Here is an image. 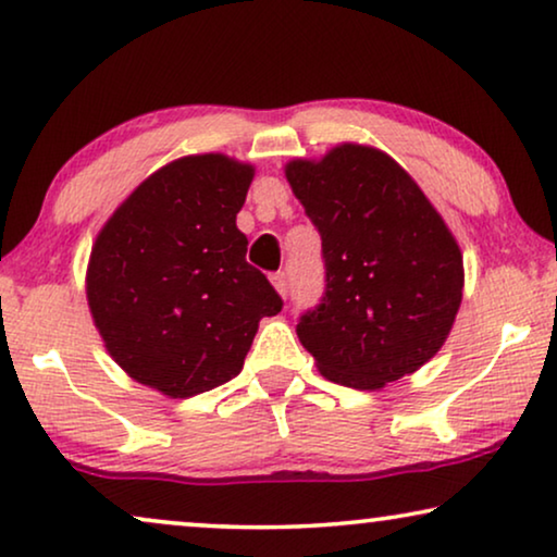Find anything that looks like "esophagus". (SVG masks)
Returning <instances> with one entry per match:
<instances>
[{"label": "esophagus", "mask_w": 557, "mask_h": 557, "mask_svg": "<svg viewBox=\"0 0 557 557\" xmlns=\"http://www.w3.org/2000/svg\"><path fill=\"white\" fill-rule=\"evenodd\" d=\"M271 284L276 286V292L286 299V294H288V278H286V273H284V271H276V273H273V276H271Z\"/></svg>", "instance_id": "1"}]
</instances>
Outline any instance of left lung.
<instances>
[{
    "mask_svg": "<svg viewBox=\"0 0 557 557\" xmlns=\"http://www.w3.org/2000/svg\"><path fill=\"white\" fill-rule=\"evenodd\" d=\"M322 235L324 294L296 334L334 383L377 391L429 362L461 304L463 263L421 187L383 151L342 144L286 166Z\"/></svg>",
    "mask_w": 557,
    "mask_h": 557,
    "instance_id": "1",
    "label": "left lung"
}]
</instances>
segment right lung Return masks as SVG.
Returning a JSON list of instances; mask_svg holds the SVG:
<instances>
[{
  "mask_svg": "<svg viewBox=\"0 0 557 557\" xmlns=\"http://www.w3.org/2000/svg\"><path fill=\"white\" fill-rule=\"evenodd\" d=\"M250 180L223 154L177 159L134 189L90 253L88 304L111 357L172 398L238 375L258 322L284 307L235 225Z\"/></svg>",
  "mask_w": 557,
  "mask_h": 557,
  "instance_id": "add662e5",
  "label": "right lung"
}]
</instances>
